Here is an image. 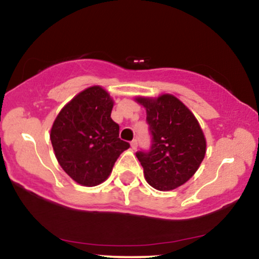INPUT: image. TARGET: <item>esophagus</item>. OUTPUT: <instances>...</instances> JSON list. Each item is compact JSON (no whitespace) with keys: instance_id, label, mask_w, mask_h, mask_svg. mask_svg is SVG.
I'll use <instances>...</instances> for the list:
<instances>
[{"instance_id":"1","label":"esophagus","mask_w":259,"mask_h":259,"mask_svg":"<svg viewBox=\"0 0 259 259\" xmlns=\"http://www.w3.org/2000/svg\"><path fill=\"white\" fill-rule=\"evenodd\" d=\"M130 145H132L133 150H136V148H138V141H136V140H133V141L130 142Z\"/></svg>"}]
</instances>
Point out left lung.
Returning <instances> with one entry per match:
<instances>
[{
    "mask_svg": "<svg viewBox=\"0 0 259 259\" xmlns=\"http://www.w3.org/2000/svg\"><path fill=\"white\" fill-rule=\"evenodd\" d=\"M136 101L146 108L152 136L150 150L136 152L146 181L159 191L177 189L196 173L204 158L203 132L191 111L173 95Z\"/></svg>",
    "mask_w": 259,
    "mask_h": 259,
    "instance_id": "left-lung-1",
    "label": "left lung"
}]
</instances>
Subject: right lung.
I'll use <instances>...</instances> for the list:
<instances>
[{"instance_id":"add662e5","label":"right lung","mask_w":259,"mask_h":259,"mask_svg":"<svg viewBox=\"0 0 259 259\" xmlns=\"http://www.w3.org/2000/svg\"><path fill=\"white\" fill-rule=\"evenodd\" d=\"M113 100L101 86L76 95L63 107L51 129L56 158L74 181L96 186L111 174L129 142L119 139V125L111 118Z\"/></svg>"}]
</instances>
